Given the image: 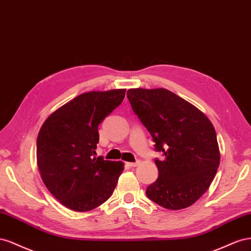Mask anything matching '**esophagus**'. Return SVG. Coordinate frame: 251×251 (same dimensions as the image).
Masks as SVG:
<instances>
[{
  "instance_id": "obj_1",
  "label": "esophagus",
  "mask_w": 251,
  "mask_h": 251,
  "mask_svg": "<svg viewBox=\"0 0 251 251\" xmlns=\"http://www.w3.org/2000/svg\"><path fill=\"white\" fill-rule=\"evenodd\" d=\"M140 163H141L140 161H137L134 163H126V164H127V166H129V167H137L140 165Z\"/></svg>"
}]
</instances>
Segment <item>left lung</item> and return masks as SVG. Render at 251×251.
<instances>
[{"label":"left lung","mask_w":251,"mask_h":251,"mask_svg":"<svg viewBox=\"0 0 251 251\" xmlns=\"http://www.w3.org/2000/svg\"><path fill=\"white\" fill-rule=\"evenodd\" d=\"M127 98L155 143L159 177L146 196L164 208H187L201 198L217 174L220 150L209 119L196 106L164 88L127 90Z\"/></svg>","instance_id":"obj_1"}]
</instances>
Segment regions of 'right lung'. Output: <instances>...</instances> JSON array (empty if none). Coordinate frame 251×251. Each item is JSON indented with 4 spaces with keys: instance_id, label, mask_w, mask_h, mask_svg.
<instances>
[{
    "instance_id": "obj_1",
    "label": "right lung",
    "mask_w": 251,
    "mask_h": 251,
    "mask_svg": "<svg viewBox=\"0 0 251 251\" xmlns=\"http://www.w3.org/2000/svg\"><path fill=\"white\" fill-rule=\"evenodd\" d=\"M126 89L85 92L52 112L37 139L40 175L50 193L75 211H89L112 195L121 161L96 157L98 127L124 100Z\"/></svg>"
}]
</instances>
